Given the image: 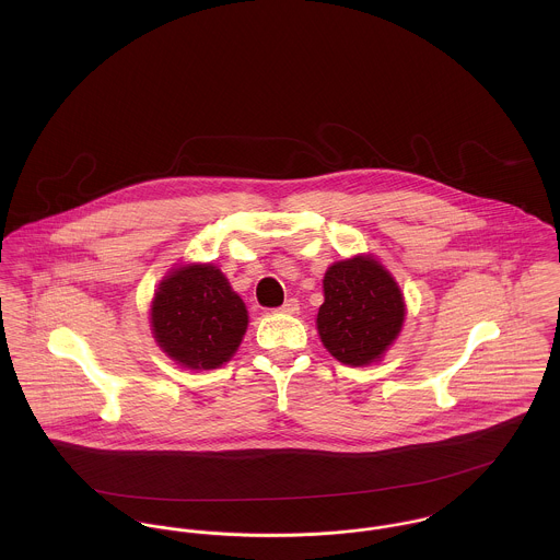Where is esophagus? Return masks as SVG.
I'll list each match as a JSON object with an SVG mask.
<instances>
[{"label": "esophagus", "mask_w": 560, "mask_h": 560, "mask_svg": "<svg viewBox=\"0 0 560 560\" xmlns=\"http://www.w3.org/2000/svg\"><path fill=\"white\" fill-rule=\"evenodd\" d=\"M278 311H280V313H284V315H295V313L300 311V304H298V300H293V298H291V300H287Z\"/></svg>", "instance_id": "obj_1"}]
</instances>
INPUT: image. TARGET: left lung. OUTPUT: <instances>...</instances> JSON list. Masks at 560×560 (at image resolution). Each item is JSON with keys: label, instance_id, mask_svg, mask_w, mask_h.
<instances>
[{"label": "left lung", "instance_id": "obj_1", "mask_svg": "<svg viewBox=\"0 0 560 560\" xmlns=\"http://www.w3.org/2000/svg\"><path fill=\"white\" fill-rule=\"evenodd\" d=\"M323 293L317 329L323 347L338 362L366 366L397 340L405 319L402 293L373 256L334 262L325 271Z\"/></svg>", "mask_w": 560, "mask_h": 560}]
</instances>
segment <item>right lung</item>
I'll return each instance as SVG.
<instances>
[{
	"instance_id": "right-lung-1",
	"label": "right lung",
	"mask_w": 560,
	"mask_h": 560,
	"mask_svg": "<svg viewBox=\"0 0 560 560\" xmlns=\"http://www.w3.org/2000/svg\"><path fill=\"white\" fill-rule=\"evenodd\" d=\"M151 327L174 362L211 371L237 351L247 329V311L218 267L185 265L161 280L151 306Z\"/></svg>"
}]
</instances>
